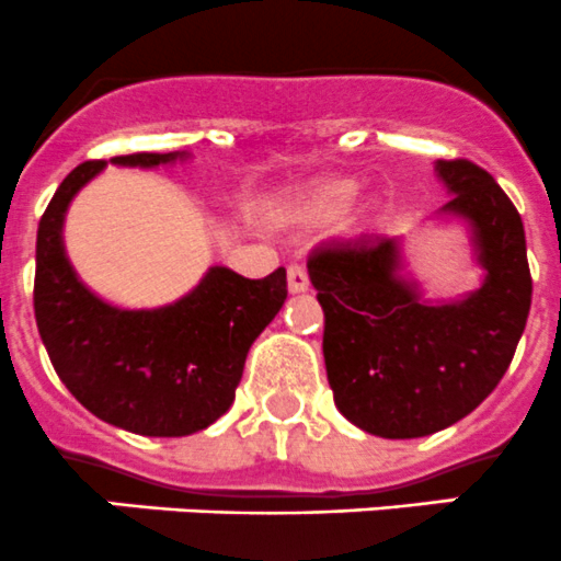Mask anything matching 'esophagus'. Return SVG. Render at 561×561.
I'll use <instances>...</instances> for the list:
<instances>
[{
	"instance_id": "1",
	"label": "esophagus",
	"mask_w": 561,
	"mask_h": 561,
	"mask_svg": "<svg viewBox=\"0 0 561 561\" xmlns=\"http://www.w3.org/2000/svg\"><path fill=\"white\" fill-rule=\"evenodd\" d=\"M308 286H310L308 270H305L302 264H291V267H288V291L299 294V291H305Z\"/></svg>"
}]
</instances>
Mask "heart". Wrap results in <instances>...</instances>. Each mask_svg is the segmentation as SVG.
I'll return each mask as SVG.
<instances>
[{
    "instance_id": "heart-1",
    "label": "heart",
    "mask_w": 561,
    "mask_h": 561,
    "mask_svg": "<svg viewBox=\"0 0 561 561\" xmlns=\"http://www.w3.org/2000/svg\"><path fill=\"white\" fill-rule=\"evenodd\" d=\"M357 182L346 176L324 180L316 187H310L302 198L291 207V218L302 226H321L330 220L341 218L352 202L357 198Z\"/></svg>"
}]
</instances>
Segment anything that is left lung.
<instances>
[{
  "mask_svg": "<svg viewBox=\"0 0 561 561\" xmlns=\"http://www.w3.org/2000/svg\"><path fill=\"white\" fill-rule=\"evenodd\" d=\"M456 196L445 213L467 215L488 270L477 294L423 305L396 278L392 237L332 240L308 256L324 310V365L335 407L385 439L436 434L474 412L502 381L531 305L524 220L499 182L467 158L439 160Z\"/></svg>",
  "mask_w": 561,
  "mask_h": 561,
  "instance_id": "1",
  "label": "left lung"
}]
</instances>
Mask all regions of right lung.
Here are the masks:
<instances>
[{
    "mask_svg": "<svg viewBox=\"0 0 561 561\" xmlns=\"http://www.w3.org/2000/svg\"><path fill=\"white\" fill-rule=\"evenodd\" d=\"M176 154L133 152L119 165H158ZM105 165H76L43 213L35 251V321L62 385L94 417L141 436H187L234 403L245 357L286 299V270L262 280L213 267L180 302L116 310L76 278L65 259L70 198Z\"/></svg>",
    "mask_w": 561,
    "mask_h": 561,
    "instance_id": "obj_1",
    "label": "right lung"
}]
</instances>
